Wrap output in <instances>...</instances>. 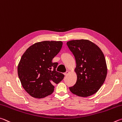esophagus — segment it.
Here are the masks:
<instances>
[{
    "instance_id": "1",
    "label": "esophagus",
    "mask_w": 122,
    "mask_h": 122,
    "mask_svg": "<svg viewBox=\"0 0 122 122\" xmlns=\"http://www.w3.org/2000/svg\"><path fill=\"white\" fill-rule=\"evenodd\" d=\"M69 71H67L65 73H64V75H65V76H66L67 75V74H69Z\"/></svg>"
}]
</instances>
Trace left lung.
Returning <instances> with one entry per match:
<instances>
[{
	"mask_svg": "<svg viewBox=\"0 0 122 122\" xmlns=\"http://www.w3.org/2000/svg\"><path fill=\"white\" fill-rule=\"evenodd\" d=\"M76 61L74 71L77 79L70 91L80 97L94 94L101 88L107 74V66L102 50L88 40H72L67 42Z\"/></svg>",
	"mask_w": 122,
	"mask_h": 122,
	"instance_id": "1",
	"label": "left lung"
}]
</instances>
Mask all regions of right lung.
<instances>
[{"mask_svg":"<svg viewBox=\"0 0 122 122\" xmlns=\"http://www.w3.org/2000/svg\"><path fill=\"white\" fill-rule=\"evenodd\" d=\"M63 46L61 41L39 42L31 45L23 53L18 66V74L25 90L36 99L52 94L53 85L58 84L64 75L57 72L58 63L52 59Z\"/></svg>","mask_w":122,"mask_h":122,"instance_id":"obj_1","label":"right lung"}]
</instances>
